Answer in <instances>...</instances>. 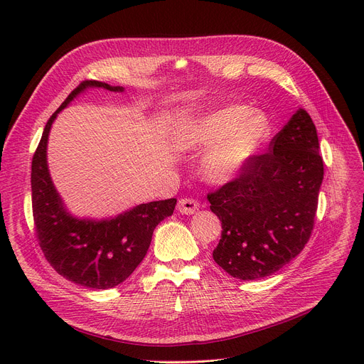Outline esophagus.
<instances>
[{
	"mask_svg": "<svg viewBox=\"0 0 364 364\" xmlns=\"http://www.w3.org/2000/svg\"><path fill=\"white\" fill-rule=\"evenodd\" d=\"M177 209H178L180 214L192 215L199 209V202L196 199H192V198H183V199L178 200Z\"/></svg>",
	"mask_w": 364,
	"mask_h": 364,
	"instance_id": "34e87169",
	"label": "esophagus"
}]
</instances>
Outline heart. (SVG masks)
Listing matches in <instances>:
<instances>
[{
    "mask_svg": "<svg viewBox=\"0 0 364 364\" xmlns=\"http://www.w3.org/2000/svg\"><path fill=\"white\" fill-rule=\"evenodd\" d=\"M270 121L258 110L232 105L209 112L183 128L188 144L209 147L203 158L208 180L224 183L235 178L270 136Z\"/></svg>",
    "mask_w": 364,
    "mask_h": 364,
    "instance_id": "obj_1",
    "label": "heart"
}]
</instances>
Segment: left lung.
Listing matches in <instances>:
<instances>
[{
    "mask_svg": "<svg viewBox=\"0 0 364 364\" xmlns=\"http://www.w3.org/2000/svg\"><path fill=\"white\" fill-rule=\"evenodd\" d=\"M269 149L208 193L223 227L214 261L240 280L279 272L304 250L314 227L323 159L307 110H296Z\"/></svg>",
    "mask_w": 364,
    "mask_h": 364,
    "instance_id": "1",
    "label": "left lung"
}]
</instances>
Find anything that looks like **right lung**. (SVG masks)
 <instances>
[{
  "mask_svg": "<svg viewBox=\"0 0 364 364\" xmlns=\"http://www.w3.org/2000/svg\"><path fill=\"white\" fill-rule=\"evenodd\" d=\"M88 87L122 91L100 81H82L47 122L31 171L35 235L53 269L65 279L91 289H110L122 283L143 261L155 227L172 215L177 199L141 203L110 220L72 217L55 192L47 166V141L53 121Z\"/></svg>",
  "mask_w": 364,
  "mask_h": 364,
  "instance_id": "add662e5",
  "label": "right lung"
}]
</instances>
